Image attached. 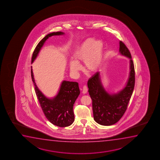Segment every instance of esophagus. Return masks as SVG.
Instances as JSON below:
<instances>
[{
  "instance_id": "34e87169",
  "label": "esophagus",
  "mask_w": 160,
  "mask_h": 160,
  "mask_svg": "<svg viewBox=\"0 0 160 160\" xmlns=\"http://www.w3.org/2000/svg\"><path fill=\"white\" fill-rule=\"evenodd\" d=\"M88 88H87V86H84L83 87V88H82V93L83 94H85L88 92Z\"/></svg>"
}]
</instances>
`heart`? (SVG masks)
Masks as SVG:
<instances>
[{
    "label": "heart",
    "instance_id": "heart-1",
    "mask_svg": "<svg viewBox=\"0 0 160 160\" xmlns=\"http://www.w3.org/2000/svg\"><path fill=\"white\" fill-rule=\"evenodd\" d=\"M104 45L101 41L88 39L80 44L73 53L74 59L69 62L70 69L77 74L81 69L79 62H84L86 69L90 72H97L103 61Z\"/></svg>",
    "mask_w": 160,
    "mask_h": 160
}]
</instances>
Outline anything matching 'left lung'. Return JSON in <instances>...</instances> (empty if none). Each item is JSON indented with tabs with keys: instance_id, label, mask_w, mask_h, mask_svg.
<instances>
[{
	"instance_id": "8db88e82",
	"label": "left lung",
	"mask_w": 160,
	"mask_h": 160,
	"mask_svg": "<svg viewBox=\"0 0 160 160\" xmlns=\"http://www.w3.org/2000/svg\"><path fill=\"white\" fill-rule=\"evenodd\" d=\"M119 44V52L129 58L130 64L129 78L125 88L116 93L110 94L103 87L99 72H96L88 82L93 118L96 122L103 126L114 125L120 120L127 109L134 88L135 71L131 53L123 42L120 41Z\"/></svg>"
}]
</instances>
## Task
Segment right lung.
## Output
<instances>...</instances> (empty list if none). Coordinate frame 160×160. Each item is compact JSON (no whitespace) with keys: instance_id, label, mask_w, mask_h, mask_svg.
<instances>
[{"instance_id":"add662e5","label":"right lung","mask_w":160,"mask_h":160,"mask_svg":"<svg viewBox=\"0 0 160 160\" xmlns=\"http://www.w3.org/2000/svg\"><path fill=\"white\" fill-rule=\"evenodd\" d=\"M64 34L62 32H57L46 35L36 46L32 55V63L34 61L48 38L53 35H63ZM31 77L35 88L36 95L47 119L53 125L58 127H67L72 125L74 121L73 106L80 93L78 83L64 80L62 82L58 94L53 98L50 99L42 94L36 85L32 67H31Z\"/></svg>"}]
</instances>
